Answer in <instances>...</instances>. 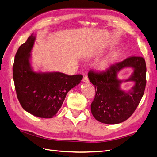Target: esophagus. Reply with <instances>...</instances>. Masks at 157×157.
<instances>
[{
	"label": "esophagus",
	"mask_w": 157,
	"mask_h": 157,
	"mask_svg": "<svg viewBox=\"0 0 157 157\" xmlns=\"http://www.w3.org/2000/svg\"><path fill=\"white\" fill-rule=\"evenodd\" d=\"M82 82H85V83H88V82H89V79H88L87 76H85V77H83V78H82Z\"/></svg>",
	"instance_id": "obj_1"
}]
</instances>
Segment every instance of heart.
<instances>
[{"mask_svg": "<svg viewBox=\"0 0 157 157\" xmlns=\"http://www.w3.org/2000/svg\"><path fill=\"white\" fill-rule=\"evenodd\" d=\"M117 57H118V53L117 52H113L108 54L105 58H104L101 61V62L99 65V69L101 70H105L107 69L109 66H110L114 61L116 60Z\"/></svg>", "mask_w": 157, "mask_h": 157, "instance_id": "heart-1", "label": "heart"}]
</instances>
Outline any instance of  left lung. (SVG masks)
Wrapping results in <instances>:
<instances>
[{
	"label": "left lung",
	"mask_w": 157,
	"mask_h": 157,
	"mask_svg": "<svg viewBox=\"0 0 157 157\" xmlns=\"http://www.w3.org/2000/svg\"><path fill=\"white\" fill-rule=\"evenodd\" d=\"M128 67L133 69L131 75L124 80L118 79V73ZM88 77L96 88V96L91 104L94 117L105 124H118L132 115L144 96L146 86L145 61L142 57H130L111 65L105 72L90 71ZM126 82H134L135 85L124 91L120 85Z\"/></svg>",
	"instance_id": "left-lung-1"
}]
</instances>
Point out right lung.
<instances>
[{
  "label": "right lung",
  "mask_w": 157,
  "mask_h": 157,
  "mask_svg": "<svg viewBox=\"0 0 157 157\" xmlns=\"http://www.w3.org/2000/svg\"><path fill=\"white\" fill-rule=\"evenodd\" d=\"M35 40L36 34L32 33L17 50L13 65V82L23 109L35 117L50 118L56 116L66 95L80 84L82 75L34 71L31 52Z\"/></svg>",
  "instance_id": "1"
}]
</instances>
